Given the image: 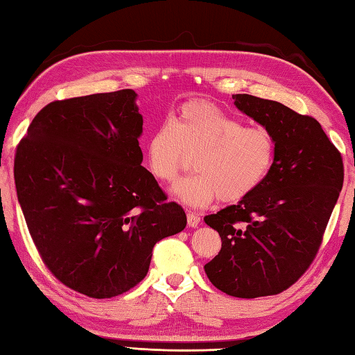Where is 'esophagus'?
<instances>
[{
  "instance_id": "esophagus-1",
  "label": "esophagus",
  "mask_w": 355,
  "mask_h": 355,
  "mask_svg": "<svg viewBox=\"0 0 355 355\" xmlns=\"http://www.w3.org/2000/svg\"><path fill=\"white\" fill-rule=\"evenodd\" d=\"M187 223H189L190 227H198L200 223V216L195 211H189L187 213Z\"/></svg>"
}]
</instances>
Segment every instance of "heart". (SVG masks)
<instances>
[{
  "label": "heart",
  "mask_w": 355,
  "mask_h": 355,
  "mask_svg": "<svg viewBox=\"0 0 355 355\" xmlns=\"http://www.w3.org/2000/svg\"><path fill=\"white\" fill-rule=\"evenodd\" d=\"M277 145L264 126H244L239 119L207 100L184 103L171 122L151 132L145 155L160 182H173L195 157L196 175L175 185V195L191 207L216 198L239 202L264 182L275 162Z\"/></svg>",
  "instance_id": "heart-1"
}]
</instances>
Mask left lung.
I'll use <instances>...</instances> for the list:
<instances>
[{"instance_id":"obj_1","label":"left lung","mask_w":355,"mask_h":355,"mask_svg":"<svg viewBox=\"0 0 355 355\" xmlns=\"http://www.w3.org/2000/svg\"><path fill=\"white\" fill-rule=\"evenodd\" d=\"M232 97L238 110L272 132L275 162L250 196L204 218L223 241L204 269L227 295H277L317 257L343 187V159L313 117L273 100Z\"/></svg>"}]
</instances>
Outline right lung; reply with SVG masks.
I'll return each mask as SVG.
<instances>
[{
	"label": "right lung",
	"mask_w": 355,
	"mask_h": 355,
	"mask_svg": "<svg viewBox=\"0 0 355 355\" xmlns=\"http://www.w3.org/2000/svg\"><path fill=\"white\" fill-rule=\"evenodd\" d=\"M136 92L55 100L17 146L15 187L33 244L60 283L112 298L148 272L153 247L187 225L142 165Z\"/></svg>",
	"instance_id": "obj_1"
}]
</instances>
